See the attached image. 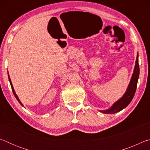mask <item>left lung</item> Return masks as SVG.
Returning <instances> with one entry per match:
<instances>
[{"label":"left lung","mask_w":150,"mask_h":150,"mask_svg":"<svg viewBox=\"0 0 150 150\" xmlns=\"http://www.w3.org/2000/svg\"><path fill=\"white\" fill-rule=\"evenodd\" d=\"M139 67L138 63V54L137 53L136 64L134 69L133 74L132 75L130 83H129L125 93L124 94L123 96H122L120 99H118L116 102L114 103L110 108L106 109V110H99V112L104 114H110V115H112V114L118 112L123 110L124 108H125L126 106L130 103L134 97V94H135L137 87V83H138L139 78Z\"/></svg>","instance_id":"left-lung-1"}]
</instances>
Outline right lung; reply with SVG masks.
I'll return each instance as SVG.
<instances>
[{
	"instance_id": "add662e5",
	"label": "right lung",
	"mask_w": 150,
	"mask_h": 150,
	"mask_svg": "<svg viewBox=\"0 0 150 150\" xmlns=\"http://www.w3.org/2000/svg\"><path fill=\"white\" fill-rule=\"evenodd\" d=\"M8 79H9V81H10V83H11V87H12V92H13V93H14V96H15V97H16V98L17 99V100L18 101V103L20 104V105H21L22 106H24V105H23V104H22V103H21V101L20 100V99H19V98H18V96H17V95L16 94V93H15V91H14V87H13V85H12V82H11V78H10V76H9V74H8Z\"/></svg>"
}]
</instances>
